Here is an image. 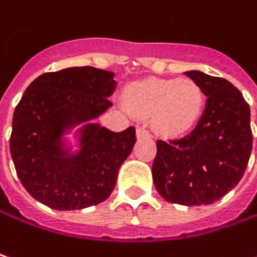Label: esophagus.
<instances>
[{
  "instance_id": "34e87169",
  "label": "esophagus",
  "mask_w": 257,
  "mask_h": 257,
  "mask_svg": "<svg viewBox=\"0 0 257 257\" xmlns=\"http://www.w3.org/2000/svg\"><path fill=\"white\" fill-rule=\"evenodd\" d=\"M136 133H138L139 139H140V138H149V136H151V133H149V132H148V130H146L145 127H143V125H142V127H138V132H136Z\"/></svg>"
}]
</instances>
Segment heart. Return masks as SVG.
<instances>
[{"label":"heart","mask_w":257,"mask_h":257,"mask_svg":"<svg viewBox=\"0 0 257 257\" xmlns=\"http://www.w3.org/2000/svg\"><path fill=\"white\" fill-rule=\"evenodd\" d=\"M127 106L140 117H151L156 132L165 136L186 133L199 118L203 93L189 79H148L125 90Z\"/></svg>","instance_id":"b5f03b06"}]
</instances>
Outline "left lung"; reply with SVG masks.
<instances>
[{
  "mask_svg": "<svg viewBox=\"0 0 257 257\" xmlns=\"http://www.w3.org/2000/svg\"><path fill=\"white\" fill-rule=\"evenodd\" d=\"M206 96L197 125L180 139L158 140L152 177L171 203L211 205L234 189L246 171L253 136L250 108L241 92L222 77L186 71Z\"/></svg>",
  "mask_w": 257,
  "mask_h": 257,
  "instance_id": "left-lung-1",
  "label": "left lung"
}]
</instances>
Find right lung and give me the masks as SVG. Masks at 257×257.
Segmentation results:
<instances>
[{"label": "right lung", "mask_w": 257, "mask_h": 257, "mask_svg": "<svg viewBox=\"0 0 257 257\" xmlns=\"http://www.w3.org/2000/svg\"><path fill=\"white\" fill-rule=\"evenodd\" d=\"M115 84L111 71L70 67L35 79L16 106L10 138L16 171L30 196L51 209L95 206L114 190L119 167L136 143V128L115 133L84 124L76 154L63 146V135L103 114L112 105L108 98Z\"/></svg>", "instance_id": "right-lung-1"}]
</instances>
